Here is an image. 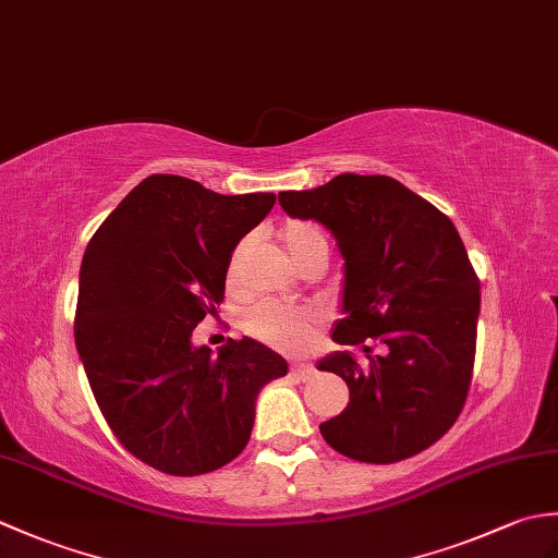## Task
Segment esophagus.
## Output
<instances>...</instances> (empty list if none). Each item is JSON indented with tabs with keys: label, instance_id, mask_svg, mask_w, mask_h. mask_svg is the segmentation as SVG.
Returning <instances> with one entry per match:
<instances>
[{
	"label": "esophagus",
	"instance_id": "1",
	"mask_svg": "<svg viewBox=\"0 0 558 558\" xmlns=\"http://www.w3.org/2000/svg\"><path fill=\"white\" fill-rule=\"evenodd\" d=\"M292 374L302 378V381H310V378L316 374V366L314 364H294L292 366Z\"/></svg>",
	"mask_w": 558,
	"mask_h": 558
}]
</instances>
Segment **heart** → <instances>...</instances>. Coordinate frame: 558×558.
<instances>
[{
    "instance_id": "obj_1",
    "label": "heart",
    "mask_w": 558,
    "mask_h": 558,
    "mask_svg": "<svg viewBox=\"0 0 558 558\" xmlns=\"http://www.w3.org/2000/svg\"><path fill=\"white\" fill-rule=\"evenodd\" d=\"M280 242L286 246L290 260L298 268L312 254L322 252V248L328 252L326 236L312 222H300V220L288 222L286 228L280 230ZM244 254H246V244H240L230 258L232 282L240 278ZM242 324L248 336L268 342L270 348H278L282 352H298V350H304L314 340L318 326H322V318L310 310H292V306H282L276 302H258L244 314Z\"/></svg>"
}]
</instances>
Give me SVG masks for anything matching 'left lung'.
Here are the masks:
<instances>
[{
  "mask_svg": "<svg viewBox=\"0 0 558 558\" xmlns=\"http://www.w3.org/2000/svg\"><path fill=\"white\" fill-rule=\"evenodd\" d=\"M278 201L290 218L322 222L345 258L333 340L388 348L366 366L348 350L318 360L350 388L348 408L318 426L326 444L376 465L417 456L458 420L475 364L480 280L456 225L384 174L345 172Z\"/></svg>",
  "mask_w": 558,
  "mask_h": 558,
  "instance_id": "1",
  "label": "left lung"
}]
</instances>
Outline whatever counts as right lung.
I'll list each match as a JSON object with an SVG mask.
<instances>
[{"label": "right lung", "mask_w": 558, "mask_h": 558, "mask_svg": "<svg viewBox=\"0 0 558 558\" xmlns=\"http://www.w3.org/2000/svg\"><path fill=\"white\" fill-rule=\"evenodd\" d=\"M272 204L150 174L83 254L74 336L90 390L120 444L165 475H206L240 456L258 390L288 374L254 338L218 354L192 342L222 302L234 246Z\"/></svg>", "instance_id": "1"}]
</instances>
